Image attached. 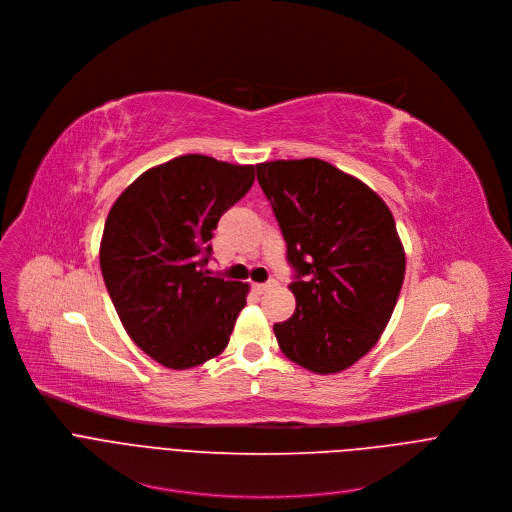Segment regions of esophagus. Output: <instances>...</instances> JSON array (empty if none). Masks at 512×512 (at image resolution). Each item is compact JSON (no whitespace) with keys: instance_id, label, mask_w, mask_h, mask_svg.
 Masks as SVG:
<instances>
[{"instance_id":"obj_1","label":"esophagus","mask_w":512,"mask_h":512,"mask_svg":"<svg viewBox=\"0 0 512 512\" xmlns=\"http://www.w3.org/2000/svg\"><path fill=\"white\" fill-rule=\"evenodd\" d=\"M274 286H276L274 280H268V282H262V284H252V288H254L258 294H262V292H266L268 288H274Z\"/></svg>"}]
</instances>
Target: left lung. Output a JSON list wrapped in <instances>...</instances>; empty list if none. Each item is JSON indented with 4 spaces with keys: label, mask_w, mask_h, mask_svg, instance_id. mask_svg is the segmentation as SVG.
Here are the masks:
<instances>
[{
    "label": "left lung",
    "mask_w": 512,
    "mask_h": 512,
    "mask_svg": "<svg viewBox=\"0 0 512 512\" xmlns=\"http://www.w3.org/2000/svg\"><path fill=\"white\" fill-rule=\"evenodd\" d=\"M296 270L294 315L274 325L280 351L319 375L367 355L385 331L405 252L385 201L323 159L256 165Z\"/></svg>",
    "instance_id": "obj_1"
}]
</instances>
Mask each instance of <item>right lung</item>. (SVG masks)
I'll list each match as a JSON object with an SVG mask.
<instances>
[{
  "instance_id": "add662e5",
  "label": "right lung",
  "mask_w": 512,
  "mask_h": 512,
  "mask_svg": "<svg viewBox=\"0 0 512 512\" xmlns=\"http://www.w3.org/2000/svg\"><path fill=\"white\" fill-rule=\"evenodd\" d=\"M254 175V165L181 155L147 169L113 203L102 278L133 343L163 367H197L228 347L250 286L208 270L210 240Z\"/></svg>"
}]
</instances>
